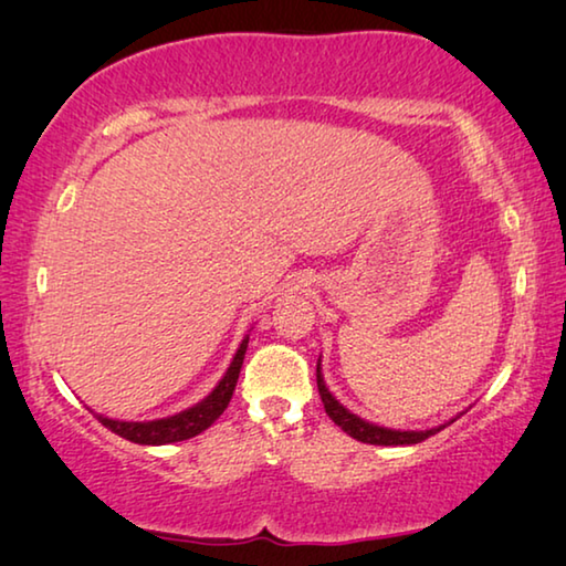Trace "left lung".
Here are the masks:
<instances>
[{
  "mask_svg": "<svg viewBox=\"0 0 566 566\" xmlns=\"http://www.w3.org/2000/svg\"><path fill=\"white\" fill-rule=\"evenodd\" d=\"M317 387H319V397L324 401V409H327L329 419L334 424L342 427L344 432L349 437L357 439V442L364 444H381V447H405V444H419L424 442L427 437H432L437 432H442L447 424H452V421H447V424H439L432 429H421V432H415V429H407V432H401V429H387V427H379V424H371V421L361 419L357 415H352L347 407H342L337 397L332 395L324 385V375H322V359H317Z\"/></svg>",
  "mask_w": 566,
  "mask_h": 566,
  "instance_id": "obj_1",
  "label": "left lung"
}]
</instances>
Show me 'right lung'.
I'll return each mask as SVG.
<instances>
[{
  "label": "right lung",
  "mask_w": 566,
  "mask_h": 566,
  "mask_svg": "<svg viewBox=\"0 0 566 566\" xmlns=\"http://www.w3.org/2000/svg\"><path fill=\"white\" fill-rule=\"evenodd\" d=\"M247 344H249V337H244L242 344H239L234 359L227 367L224 377L219 379V385L209 391L202 401H197L195 407L179 411V415H171L165 419H151V421H122V419H109L104 415H97V419L104 427L112 429L114 434H119L122 439H129L134 444L159 447V444H171V442H185V439L202 434L207 427L214 424L219 415L227 409L229 399L234 395Z\"/></svg>",
  "instance_id": "add662e5"
}]
</instances>
